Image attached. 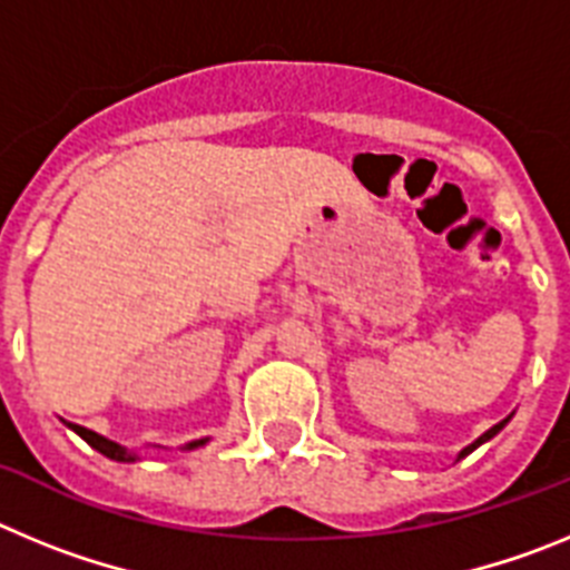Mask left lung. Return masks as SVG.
I'll return each instance as SVG.
<instances>
[{
    "mask_svg": "<svg viewBox=\"0 0 570 570\" xmlns=\"http://www.w3.org/2000/svg\"><path fill=\"white\" fill-rule=\"evenodd\" d=\"M508 420H511V416H508ZM508 420L497 422V425H493V428H491V431H485V434H482V436H480V440H476V442H471V445H468V448H462V454H460V460H462V456H468V454H471V451H476V448H480V445H482V442H488V440H491V436H497V434H500L502 428H505V425H508Z\"/></svg>",
    "mask_w": 570,
    "mask_h": 570,
    "instance_id": "1",
    "label": "left lung"
}]
</instances>
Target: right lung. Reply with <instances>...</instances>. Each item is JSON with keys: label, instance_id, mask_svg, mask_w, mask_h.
Listing matches in <instances>:
<instances>
[{"label": "right lung", "instance_id": "1", "mask_svg": "<svg viewBox=\"0 0 570 570\" xmlns=\"http://www.w3.org/2000/svg\"><path fill=\"white\" fill-rule=\"evenodd\" d=\"M68 428H73V431H77V434L82 436V440L88 442L90 448H97L99 454H105V456H108V460H116V462H134L136 460V454H130L128 448H122V445H119V442H114V440H105V436H99L97 431H88V428L73 425V422H68ZM205 442H208V440L188 442V445H185V451H194V448L205 445Z\"/></svg>", "mask_w": 570, "mask_h": 570}]
</instances>
